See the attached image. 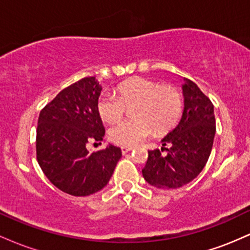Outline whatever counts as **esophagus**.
I'll use <instances>...</instances> for the list:
<instances>
[{"mask_svg": "<svg viewBox=\"0 0 250 250\" xmlns=\"http://www.w3.org/2000/svg\"><path fill=\"white\" fill-rule=\"evenodd\" d=\"M130 150H133V147H125V146H123V147H121V151H122L123 155L129 153V151H130Z\"/></svg>", "mask_w": 250, "mask_h": 250, "instance_id": "34e87169", "label": "esophagus"}]
</instances>
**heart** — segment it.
I'll return each instance as SVG.
<instances>
[{"mask_svg":"<svg viewBox=\"0 0 250 250\" xmlns=\"http://www.w3.org/2000/svg\"><path fill=\"white\" fill-rule=\"evenodd\" d=\"M114 94H102L96 109L104 122L120 121L125 107L131 109L133 120H125L109 129L113 143L133 147L154 133H166L179 122L183 110V97L173 85H160L153 80L133 77L122 82Z\"/></svg>","mask_w":250,"mask_h":250,"instance_id":"obj_1","label":"heart"}]
</instances>
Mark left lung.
Returning a JSON list of instances; mask_svg holds the SVG:
<instances>
[{"label":"left lung","mask_w":250,"mask_h":250,"mask_svg":"<svg viewBox=\"0 0 250 250\" xmlns=\"http://www.w3.org/2000/svg\"><path fill=\"white\" fill-rule=\"evenodd\" d=\"M185 107L179 125L162 139L161 150L148 151L142 175L150 186L176 189L187 185L199 175L207 163L213 148L215 127L214 105L190 80L182 84ZM169 145V148L165 146Z\"/></svg>","instance_id":"left-lung-1"}]
</instances>
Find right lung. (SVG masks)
<instances>
[{"label":"right lung","mask_w":250,"mask_h":250,"mask_svg":"<svg viewBox=\"0 0 250 250\" xmlns=\"http://www.w3.org/2000/svg\"><path fill=\"white\" fill-rule=\"evenodd\" d=\"M102 87L84 77L57 94L42 109L36 130V157L47 179L64 193L88 196L107 186L122 151L113 145L90 151L101 142L104 127L96 104Z\"/></svg>","instance_id":"right-lung-1"}]
</instances>
